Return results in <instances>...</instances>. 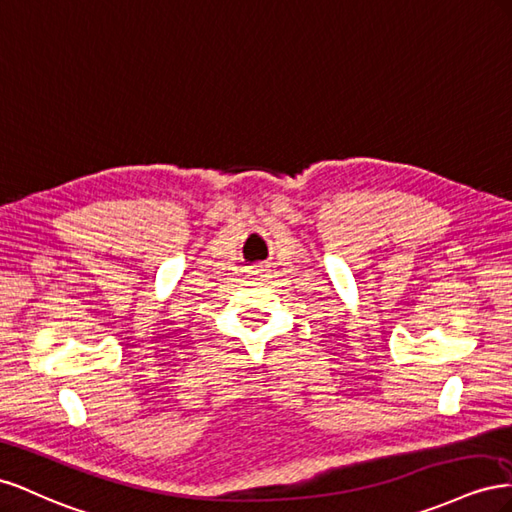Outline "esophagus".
Returning a JSON list of instances; mask_svg holds the SVG:
<instances>
[{
    "instance_id": "esophagus-1",
    "label": "esophagus",
    "mask_w": 512,
    "mask_h": 512,
    "mask_svg": "<svg viewBox=\"0 0 512 512\" xmlns=\"http://www.w3.org/2000/svg\"><path fill=\"white\" fill-rule=\"evenodd\" d=\"M255 272H259V270H255Z\"/></svg>"
}]
</instances>
